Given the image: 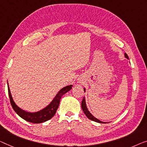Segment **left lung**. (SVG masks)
<instances>
[{
	"label": "left lung",
	"instance_id": "1",
	"mask_svg": "<svg viewBox=\"0 0 147 147\" xmlns=\"http://www.w3.org/2000/svg\"><path fill=\"white\" fill-rule=\"evenodd\" d=\"M125 57L127 59H129V57H128V55H127L126 53H125ZM84 91H85V88H84ZM81 107H82V109L83 111H84V113H85V115H86V117L90 119V120H92L94 121H96V122H98V123H106L105 122H102L101 121H100L99 119H96L95 117H94V116L91 114L90 113V111L88 110V108L86 107V102H85V98L84 97L83 98V99L82 100V102H81Z\"/></svg>",
	"mask_w": 147,
	"mask_h": 147
}]
</instances>
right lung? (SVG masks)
Here are the masks:
<instances>
[{
	"label": "right lung",
	"mask_w": 147,
	"mask_h": 147,
	"mask_svg": "<svg viewBox=\"0 0 147 147\" xmlns=\"http://www.w3.org/2000/svg\"><path fill=\"white\" fill-rule=\"evenodd\" d=\"M72 86H73L72 85H70V86H67L63 88L56 95L53 100L51 102V104H50L49 106L46 107L45 108L43 109L42 110L38 111V112L36 113L27 112V111L22 110V109L18 108V107L16 106V104H15L14 102V100L12 99V96H11L8 84V91L11 106H12L13 109L15 111V112H16L20 117H21L22 119L26 120V121L30 123H41L47 121V120L50 119L51 118L53 117L58 109L61 97H62L65 93L69 92L70 90L72 88Z\"/></svg>",
	"instance_id": "add662e5"
}]
</instances>
